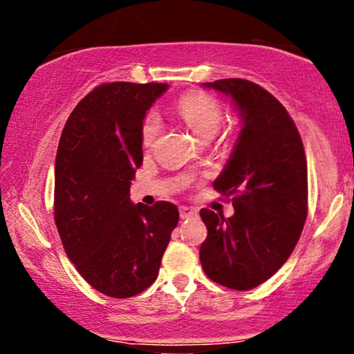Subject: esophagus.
Here are the masks:
<instances>
[{"mask_svg": "<svg viewBox=\"0 0 354 354\" xmlns=\"http://www.w3.org/2000/svg\"><path fill=\"white\" fill-rule=\"evenodd\" d=\"M198 215V210L193 209V207H187V205H182L180 207V218L187 220V218H192V216Z\"/></svg>", "mask_w": 354, "mask_h": 354, "instance_id": "34e87169", "label": "esophagus"}]
</instances>
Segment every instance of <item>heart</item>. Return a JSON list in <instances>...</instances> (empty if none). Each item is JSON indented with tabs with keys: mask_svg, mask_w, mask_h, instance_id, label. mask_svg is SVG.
I'll use <instances>...</instances> for the list:
<instances>
[{
	"mask_svg": "<svg viewBox=\"0 0 354 354\" xmlns=\"http://www.w3.org/2000/svg\"><path fill=\"white\" fill-rule=\"evenodd\" d=\"M177 112L194 134L203 139L214 138L221 123V107L214 96L193 91L180 97ZM161 129V118L150 112L142 123V142L150 145Z\"/></svg>",
	"mask_w": 354,
	"mask_h": 354,
	"instance_id": "heart-1",
	"label": "heart"
}]
</instances>
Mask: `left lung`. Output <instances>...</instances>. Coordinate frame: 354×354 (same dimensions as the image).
Wrapping results in <instances>:
<instances>
[{
    "label": "left lung",
    "mask_w": 354,
    "mask_h": 354,
    "mask_svg": "<svg viewBox=\"0 0 354 354\" xmlns=\"http://www.w3.org/2000/svg\"><path fill=\"white\" fill-rule=\"evenodd\" d=\"M230 97L241 131L214 188L234 196V215L201 210L205 275L231 290L264 283L286 263L307 218V161L290 113L269 91L242 79L201 84Z\"/></svg>",
    "instance_id": "obj_1"
}]
</instances>
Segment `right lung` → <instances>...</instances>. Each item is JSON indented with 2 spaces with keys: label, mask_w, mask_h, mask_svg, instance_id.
Returning a JSON list of instances; mask_svg holds the SVG:
<instances>
[{
  "label": "right lung",
  "mask_w": 354,
  "mask_h": 354,
  "mask_svg": "<svg viewBox=\"0 0 354 354\" xmlns=\"http://www.w3.org/2000/svg\"><path fill=\"white\" fill-rule=\"evenodd\" d=\"M167 84L113 82L86 95L68 118L55 160V223L68 258L96 291L131 297L156 280L178 209L134 204L142 123Z\"/></svg>",
  "instance_id": "obj_1"
}]
</instances>
